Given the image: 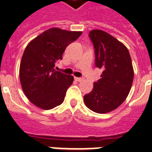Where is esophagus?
I'll return each instance as SVG.
<instances>
[{"instance_id": "esophagus-1", "label": "esophagus", "mask_w": 152, "mask_h": 152, "mask_svg": "<svg viewBox=\"0 0 152 152\" xmlns=\"http://www.w3.org/2000/svg\"><path fill=\"white\" fill-rule=\"evenodd\" d=\"M75 79L77 80V81H78V82H80V81H83V80H84V78H82V77H75Z\"/></svg>"}]
</instances>
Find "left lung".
I'll use <instances>...</instances> for the list:
<instances>
[{
  "instance_id": "1",
  "label": "left lung",
  "mask_w": 152,
  "mask_h": 152,
  "mask_svg": "<svg viewBox=\"0 0 152 152\" xmlns=\"http://www.w3.org/2000/svg\"><path fill=\"white\" fill-rule=\"evenodd\" d=\"M89 36L95 49V64L103 70L101 78L94 83L91 93L84 95L86 107L97 113L116 110L129 94L134 71L126 45L100 29H93Z\"/></svg>"
}]
</instances>
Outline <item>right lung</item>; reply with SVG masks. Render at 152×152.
<instances>
[{"label": "right lung", "mask_w": 152, "mask_h": 152, "mask_svg": "<svg viewBox=\"0 0 152 152\" xmlns=\"http://www.w3.org/2000/svg\"><path fill=\"white\" fill-rule=\"evenodd\" d=\"M82 32L53 27L33 39L24 50L20 65L22 89L39 108L51 110L63 103L74 77L55 70L66 47Z\"/></svg>", "instance_id": "add662e5"}]
</instances>
